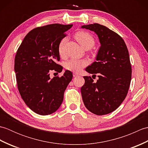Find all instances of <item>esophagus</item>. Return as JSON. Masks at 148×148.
Wrapping results in <instances>:
<instances>
[{
	"label": "esophagus",
	"mask_w": 148,
	"mask_h": 148,
	"mask_svg": "<svg viewBox=\"0 0 148 148\" xmlns=\"http://www.w3.org/2000/svg\"><path fill=\"white\" fill-rule=\"evenodd\" d=\"M79 76V75H78V74H77V73H76V72H74L73 73V77H77V76Z\"/></svg>",
	"instance_id": "1"
}]
</instances>
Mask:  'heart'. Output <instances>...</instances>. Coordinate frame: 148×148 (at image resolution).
Returning <instances> with one entry per match:
<instances>
[{"label": "heart", "mask_w": 148, "mask_h": 148, "mask_svg": "<svg viewBox=\"0 0 148 148\" xmlns=\"http://www.w3.org/2000/svg\"><path fill=\"white\" fill-rule=\"evenodd\" d=\"M75 38L84 49H90L95 45V39H94L93 36L89 33L84 32V31H81V32L76 33L75 35ZM67 40V37H64L60 40L58 45V53L62 57L64 56L65 55V45ZM87 64L88 61L86 60L72 58L65 63V68L68 71L78 72L83 67H85Z\"/></svg>", "instance_id": "b5f03b06"}]
</instances>
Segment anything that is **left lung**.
<instances>
[{
	"label": "left lung",
	"instance_id": "obj_1",
	"mask_svg": "<svg viewBox=\"0 0 148 148\" xmlns=\"http://www.w3.org/2000/svg\"><path fill=\"white\" fill-rule=\"evenodd\" d=\"M81 28L95 32L100 43L96 62L85 69L93 76L98 74L99 79L94 82L90 76H84L81 88L84 104L95 114H109L121 105L129 89L132 67L127 47L121 37L102 25Z\"/></svg>",
	"mask_w": 148,
	"mask_h": 148
}]
</instances>
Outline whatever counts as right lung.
Segmentation results:
<instances>
[{
  "label": "right lung",
  "instance_id": "1",
  "mask_svg": "<svg viewBox=\"0 0 148 148\" xmlns=\"http://www.w3.org/2000/svg\"><path fill=\"white\" fill-rule=\"evenodd\" d=\"M72 27L55 23L36 28L25 37L15 56L19 92L26 105L38 114H51L60 108L72 79L68 70L60 77H49L51 71H62L56 64L60 61L58 45Z\"/></svg>",
  "mask_w": 148,
  "mask_h": 148
}]
</instances>
